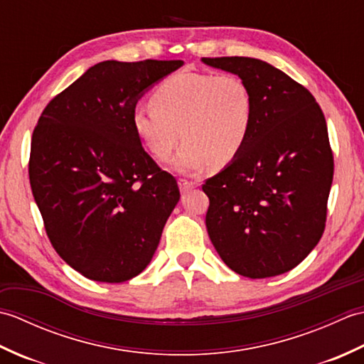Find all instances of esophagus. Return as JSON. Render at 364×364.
<instances>
[{
    "label": "esophagus",
    "mask_w": 364,
    "mask_h": 364,
    "mask_svg": "<svg viewBox=\"0 0 364 364\" xmlns=\"http://www.w3.org/2000/svg\"><path fill=\"white\" fill-rule=\"evenodd\" d=\"M178 184H180V189H181V192H188V191H191L192 188H196V186H197V183H196V181L184 180V178H180V180H178Z\"/></svg>",
    "instance_id": "34e87169"
}]
</instances>
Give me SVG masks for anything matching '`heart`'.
<instances>
[{
    "instance_id": "obj_1",
    "label": "heart",
    "mask_w": 364,
    "mask_h": 364,
    "mask_svg": "<svg viewBox=\"0 0 364 364\" xmlns=\"http://www.w3.org/2000/svg\"><path fill=\"white\" fill-rule=\"evenodd\" d=\"M150 105L133 112L134 133L158 161L172 156L183 137L175 168L184 173L200 172L210 162L222 167L233 161L255 117L252 90L235 73L172 75L153 90Z\"/></svg>"
}]
</instances>
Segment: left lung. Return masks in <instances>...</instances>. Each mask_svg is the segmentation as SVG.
<instances>
[{"label": "left lung", "mask_w": 364, "mask_h": 364, "mask_svg": "<svg viewBox=\"0 0 364 364\" xmlns=\"http://www.w3.org/2000/svg\"><path fill=\"white\" fill-rule=\"evenodd\" d=\"M253 95L250 136L233 162L202 186L208 235L236 274L267 278L304 261L322 237L333 180L326 117L311 92L264 60L203 58Z\"/></svg>", "instance_id": "left-lung-1"}]
</instances>
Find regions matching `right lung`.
Instances as JSON below:
<instances>
[{
	"instance_id": "obj_1",
	"label": "right lung",
	"mask_w": 364,
	"mask_h": 364,
	"mask_svg": "<svg viewBox=\"0 0 364 364\" xmlns=\"http://www.w3.org/2000/svg\"><path fill=\"white\" fill-rule=\"evenodd\" d=\"M183 60H105L45 106L29 183L58 255L95 282L122 283L151 261L180 200L176 180L133 128L142 92Z\"/></svg>"
}]
</instances>
